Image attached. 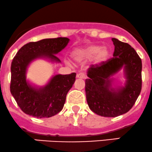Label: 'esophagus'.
Instances as JSON below:
<instances>
[{
    "mask_svg": "<svg viewBox=\"0 0 152 152\" xmlns=\"http://www.w3.org/2000/svg\"><path fill=\"white\" fill-rule=\"evenodd\" d=\"M77 77L81 78V79H86L87 76L84 72H80L78 74H77Z\"/></svg>",
    "mask_w": 152,
    "mask_h": 152,
    "instance_id": "1",
    "label": "esophagus"
}]
</instances>
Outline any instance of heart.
I'll return each instance as SVG.
<instances>
[{
    "instance_id": "1",
    "label": "heart",
    "mask_w": 152,
    "mask_h": 152,
    "mask_svg": "<svg viewBox=\"0 0 152 152\" xmlns=\"http://www.w3.org/2000/svg\"><path fill=\"white\" fill-rule=\"evenodd\" d=\"M73 55L77 61L94 58L96 62L101 63L108 60L110 55V51L107 47H102L98 45H91L84 48L76 50L73 53Z\"/></svg>"
}]
</instances>
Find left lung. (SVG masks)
<instances>
[{
    "label": "left lung",
    "mask_w": 152,
    "mask_h": 152,
    "mask_svg": "<svg viewBox=\"0 0 152 152\" xmlns=\"http://www.w3.org/2000/svg\"><path fill=\"white\" fill-rule=\"evenodd\" d=\"M113 58L91 65L85 80V92L89 107L102 117H115L125 114L136 102L142 90V60L126 42L112 38ZM124 65L126 86L117 91L110 88L111 76Z\"/></svg>",
    "instance_id": "8db88e82"
}]
</instances>
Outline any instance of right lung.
<instances>
[{"label": "right lung", "mask_w": 152, "mask_h": 152, "mask_svg": "<svg viewBox=\"0 0 152 152\" xmlns=\"http://www.w3.org/2000/svg\"><path fill=\"white\" fill-rule=\"evenodd\" d=\"M67 37L43 39L30 42L16 53L11 63L10 90L19 107L24 113L37 118L53 117L62 110L66 96L75 81L76 73L57 75L45 87L35 89L27 83L28 65L34 59L47 57L53 61L60 62L55 54L66 47Z\"/></svg>", "instance_id": "right-lung-1"}]
</instances>
